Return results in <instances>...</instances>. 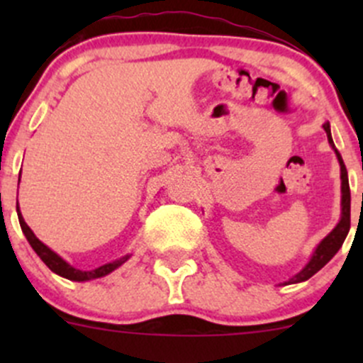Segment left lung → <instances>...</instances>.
<instances>
[{"label":"left lung","mask_w":363,"mask_h":363,"mask_svg":"<svg viewBox=\"0 0 363 363\" xmlns=\"http://www.w3.org/2000/svg\"><path fill=\"white\" fill-rule=\"evenodd\" d=\"M323 128H325V131H327V135H328V142L334 145V140H332V135H330V124L325 123ZM335 155H337V160L340 163V181H342V218H340L339 225L335 226V228L332 230V232L328 233V235L325 237L323 240H321L320 246H318L316 251H314L311 262L306 265V269L300 270V272L296 274L295 277H291V279L288 281V283H284V284L302 283V281H307L309 277H313L314 274L318 272V270L323 269V267L327 265V263L330 262L332 258H334L335 252L340 250V246H342V242H344V239H346L347 232H350L351 195H350V182H347V170H346V167H344V161H342V158H340L337 149H335Z\"/></svg>","instance_id":"8db88e82"}]
</instances>
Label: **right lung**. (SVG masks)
Instances as JSON below:
<instances>
[{"instance_id": "1", "label": "right lung", "mask_w": 363, "mask_h": 363, "mask_svg": "<svg viewBox=\"0 0 363 363\" xmlns=\"http://www.w3.org/2000/svg\"><path fill=\"white\" fill-rule=\"evenodd\" d=\"M17 214H19L21 228H23L26 239H28V242L31 244V247L35 250L36 255L42 258V262L45 263V265L49 267L52 272L60 274V276L67 277V279H69V281H89V279H96V277H104V276H107V274H111L112 270H116L119 265H123V263L126 262L128 258H130V256H123V258L116 259V262L107 263V265H101V267H98V269H94V270H87V272H86V270L73 269V267L68 265V263L65 262L61 256H57L56 252L50 251L49 247L45 246V244H42L38 239H36L35 233L31 232V228L26 225L23 216H21L19 205H17Z\"/></svg>"}]
</instances>
